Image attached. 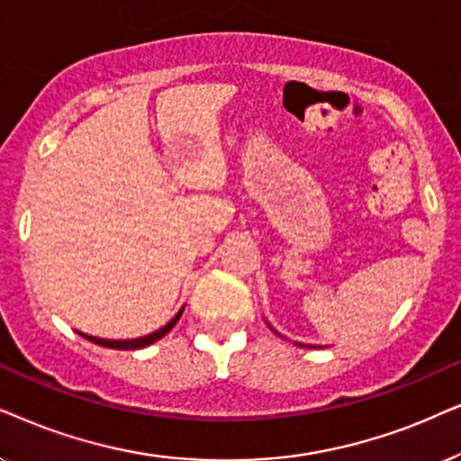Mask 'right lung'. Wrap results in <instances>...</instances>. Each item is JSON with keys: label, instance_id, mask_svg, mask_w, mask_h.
Returning a JSON list of instances; mask_svg holds the SVG:
<instances>
[{"label": "right lung", "instance_id": "obj_1", "mask_svg": "<svg viewBox=\"0 0 461 461\" xmlns=\"http://www.w3.org/2000/svg\"><path fill=\"white\" fill-rule=\"evenodd\" d=\"M181 314H183V310L179 312V314H176L173 321H170L167 327H162L159 330H156V333H151V335H145V337H139V339H126V341H113V339H101V337H90V335H84V333H79L84 337V339H88V341H92V343H98V346H105V348H113V349H139V348H145V346H149V343H153V341H158V339H162L164 335L168 333L170 329L175 327L176 322H179V318H181Z\"/></svg>", "mask_w": 461, "mask_h": 461}]
</instances>
